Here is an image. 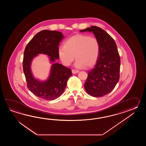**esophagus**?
<instances>
[{
    "label": "esophagus",
    "instance_id": "34e87169",
    "mask_svg": "<svg viewBox=\"0 0 146 146\" xmlns=\"http://www.w3.org/2000/svg\"><path fill=\"white\" fill-rule=\"evenodd\" d=\"M79 70H75V69H72V73L73 74H77L78 72H79Z\"/></svg>",
    "mask_w": 146,
    "mask_h": 146
}]
</instances>
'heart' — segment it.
I'll use <instances>...</instances> for the list:
<instances>
[{"label":"heart","instance_id":"heart-1","mask_svg":"<svg viewBox=\"0 0 146 146\" xmlns=\"http://www.w3.org/2000/svg\"><path fill=\"white\" fill-rule=\"evenodd\" d=\"M100 52V45L98 39L82 34L69 38L65 42L64 46L58 49L59 59L64 65H70L76 57L75 66L80 68H90L95 65Z\"/></svg>","mask_w":146,"mask_h":146}]
</instances>
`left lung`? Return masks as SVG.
<instances>
[{
  "mask_svg": "<svg viewBox=\"0 0 146 146\" xmlns=\"http://www.w3.org/2000/svg\"><path fill=\"white\" fill-rule=\"evenodd\" d=\"M92 32L99 42V57L94 67L88 72L84 89L94 97L110 93L119 79L121 59L115 40L106 32L96 26L80 30Z\"/></svg>",
  "mask_w": 146,
  "mask_h": 146,
  "instance_id": "left-lung-1",
  "label": "left lung"
}]
</instances>
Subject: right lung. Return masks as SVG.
Here are the masks:
<instances>
[{
  "instance_id": "obj_1",
  "label": "right lung",
  "mask_w": 146,
  "mask_h": 146,
  "mask_svg": "<svg viewBox=\"0 0 146 146\" xmlns=\"http://www.w3.org/2000/svg\"><path fill=\"white\" fill-rule=\"evenodd\" d=\"M64 38L62 32L42 30L37 33L28 43L25 48L23 69L27 87L37 97L46 100H53L61 96L65 89L69 78L72 75L70 69L54 63L52 65L50 76L45 81L34 78L31 72L33 59L38 54L48 55L50 62L59 58L58 49L59 43Z\"/></svg>"
}]
</instances>
